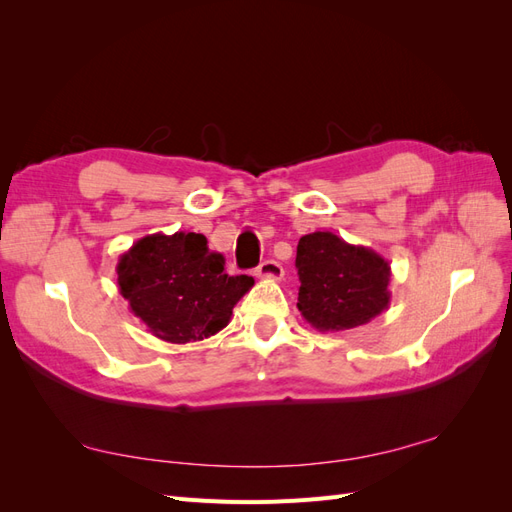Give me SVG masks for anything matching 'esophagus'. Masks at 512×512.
<instances>
[{"label":"esophagus","instance_id":"34e87169","mask_svg":"<svg viewBox=\"0 0 512 512\" xmlns=\"http://www.w3.org/2000/svg\"><path fill=\"white\" fill-rule=\"evenodd\" d=\"M256 275L265 277V280H282L284 267L277 260H265V262H260V267L256 269Z\"/></svg>","mask_w":512,"mask_h":512}]
</instances>
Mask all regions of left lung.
Returning <instances> with one entry per match:
<instances>
[{
  "label": "left lung",
  "instance_id": "left-lung-1",
  "mask_svg": "<svg viewBox=\"0 0 512 512\" xmlns=\"http://www.w3.org/2000/svg\"><path fill=\"white\" fill-rule=\"evenodd\" d=\"M299 312L316 331H348L380 316L391 303V265L365 245L333 232L299 239Z\"/></svg>",
  "mask_w": 512,
  "mask_h": 512
}]
</instances>
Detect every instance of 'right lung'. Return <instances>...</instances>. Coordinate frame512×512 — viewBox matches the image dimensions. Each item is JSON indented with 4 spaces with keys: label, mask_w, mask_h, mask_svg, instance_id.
I'll use <instances>...</instances> for the list:
<instances>
[{
    "label": "right lung",
    "mask_w": 512,
    "mask_h": 512,
    "mask_svg": "<svg viewBox=\"0 0 512 512\" xmlns=\"http://www.w3.org/2000/svg\"><path fill=\"white\" fill-rule=\"evenodd\" d=\"M224 265V256L209 250L205 235L156 232L119 256L117 284L151 335L188 344L222 331L232 307L254 286V277L228 275Z\"/></svg>",
    "instance_id": "add662e5"
}]
</instances>
